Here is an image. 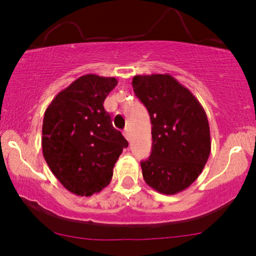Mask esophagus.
Listing matches in <instances>:
<instances>
[{"mask_svg": "<svg viewBox=\"0 0 256 256\" xmlns=\"http://www.w3.org/2000/svg\"><path fill=\"white\" fill-rule=\"evenodd\" d=\"M123 133H124V136H125V138H126L128 141L131 140V133H130V130L128 128H125Z\"/></svg>", "mask_w": 256, "mask_h": 256, "instance_id": "esophagus-1", "label": "esophagus"}]
</instances>
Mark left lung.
Returning a JSON list of instances; mask_svg holds the SVG:
<instances>
[{"instance_id":"obj_1","label":"left lung","mask_w":256,"mask_h":256,"mask_svg":"<svg viewBox=\"0 0 256 256\" xmlns=\"http://www.w3.org/2000/svg\"><path fill=\"white\" fill-rule=\"evenodd\" d=\"M132 87L152 122V152L141 162L144 182L172 196L196 180L212 150L204 106L172 76H134Z\"/></svg>"}]
</instances>
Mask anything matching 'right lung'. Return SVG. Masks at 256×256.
<instances>
[{
    "instance_id": "1",
    "label": "right lung",
    "mask_w": 256,
    "mask_h": 256,
    "mask_svg": "<svg viewBox=\"0 0 256 256\" xmlns=\"http://www.w3.org/2000/svg\"><path fill=\"white\" fill-rule=\"evenodd\" d=\"M117 84L114 77L82 76L46 109L44 158L60 184L76 196H90L108 186L128 144L104 108Z\"/></svg>"
}]
</instances>
